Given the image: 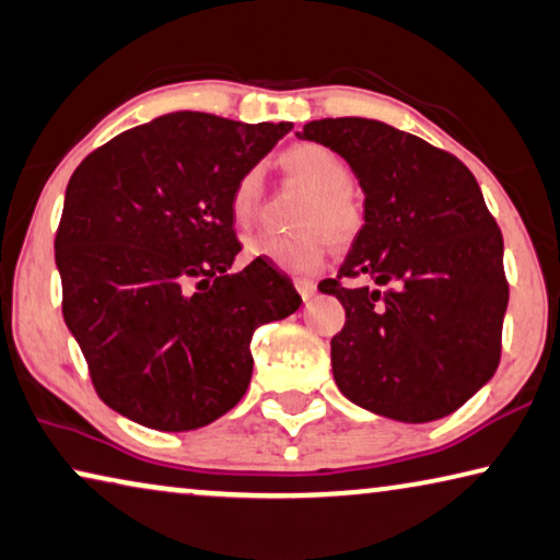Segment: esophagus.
I'll list each match as a JSON object with an SVG mask.
<instances>
[{
	"label": "esophagus",
	"instance_id": "34e87169",
	"mask_svg": "<svg viewBox=\"0 0 560 560\" xmlns=\"http://www.w3.org/2000/svg\"><path fill=\"white\" fill-rule=\"evenodd\" d=\"M294 287L299 291V296L304 301H308L316 294V283L312 279H294Z\"/></svg>",
	"mask_w": 560,
	"mask_h": 560
}]
</instances>
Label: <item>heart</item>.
<instances>
[{"label":"heart","mask_w":560,"mask_h":560,"mask_svg":"<svg viewBox=\"0 0 560 560\" xmlns=\"http://www.w3.org/2000/svg\"><path fill=\"white\" fill-rule=\"evenodd\" d=\"M281 166L312 189L299 226L304 232H259L246 238V259L266 261L287 273L306 277L322 269L328 256V238L336 246H351L366 226V211L353 191V168L336 149L318 141H301L281 154ZM261 172L246 168L232 189L236 224H252L261 207Z\"/></svg>","instance_id":"heart-1"}]
</instances>
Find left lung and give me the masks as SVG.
I'll list each match as a JSON object with an SVG mask.
<instances>
[{"mask_svg": "<svg viewBox=\"0 0 560 560\" xmlns=\"http://www.w3.org/2000/svg\"><path fill=\"white\" fill-rule=\"evenodd\" d=\"M301 139L336 149L366 194V226L339 277L318 283L346 308L331 339L336 386L386 419L454 413L499 369L509 306L503 236L476 176L374 119L308 121ZM361 276L375 283H350Z\"/></svg>", "mask_w": 560, "mask_h": 560, "instance_id": "8db88e82", "label": "left lung"}]
</instances>
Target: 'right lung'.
I'll use <instances>...</instances> for the list:
<instances>
[{
	"instance_id": "right-lung-1",
	"label": "right lung",
	"mask_w": 560,
	"mask_h": 560,
	"mask_svg": "<svg viewBox=\"0 0 560 560\" xmlns=\"http://www.w3.org/2000/svg\"><path fill=\"white\" fill-rule=\"evenodd\" d=\"M291 129L176 112L94 149L67 186L55 238L61 314L94 392L156 431H191L234 408L261 324L301 306L242 252L232 189Z\"/></svg>"
}]
</instances>
